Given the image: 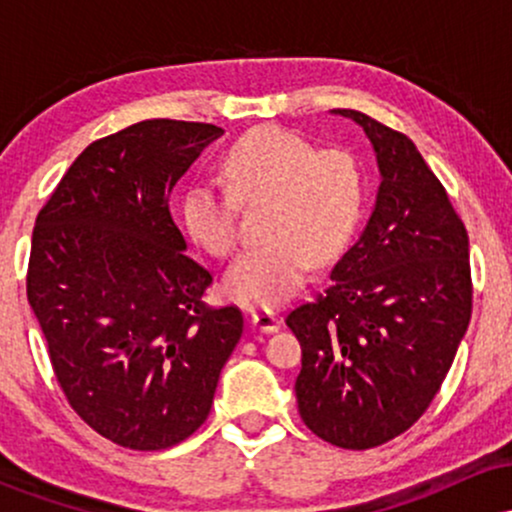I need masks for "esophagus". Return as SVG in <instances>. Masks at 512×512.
I'll return each instance as SVG.
<instances>
[{
    "label": "esophagus",
    "mask_w": 512,
    "mask_h": 512,
    "mask_svg": "<svg viewBox=\"0 0 512 512\" xmlns=\"http://www.w3.org/2000/svg\"><path fill=\"white\" fill-rule=\"evenodd\" d=\"M250 317H252V325H255L257 330H262V332H276V330H279V325H281L279 315H276L274 310H269V308L250 310Z\"/></svg>",
    "instance_id": "obj_1"
}]
</instances>
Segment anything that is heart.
<instances>
[{
  "mask_svg": "<svg viewBox=\"0 0 512 512\" xmlns=\"http://www.w3.org/2000/svg\"><path fill=\"white\" fill-rule=\"evenodd\" d=\"M221 187L192 182L180 202L182 223L202 250L228 257L236 250V204L257 207L260 236L226 274V291L240 303L272 308L291 298L310 267L342 255L366 209V173L346 149H317L281 127L243 134L221 156Z\"/></svg>",
  "mask_w": 512,
  "mask_h": 512,
  "instance_id": "b5f03b06",
  "label": "heart"
}]
</instances>
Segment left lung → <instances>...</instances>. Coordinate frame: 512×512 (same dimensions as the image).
Here are the masks:
<instances>
[{
  "mask_svg": "<svg viewBox=\"0 0 512 512\" xmlns=\"http://www.w3.org/2000/svg\"><path fill=\"white\" fill-rule=\"evenodd\" d=\"M380 190L325 293L286 315L301 342L303 424L346 450L378 448L428 409L472 317L467 228L407 134L358 113Z\"/></svg>",
  "mask_w": 512,
  "mask_h": 512,
  "instance_id": "left-lung-1",
  "label": "left lung"
}]
</instances>
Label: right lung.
<instances>
[{"label":"right lung","mask_w":512,"mask_h":512,"mask_svg":"<svg viewBox=\"0 0 512 512\" xmlns=\"http://www.w3.org/2000/svg\"><path fill=\"white\" fill-rule=\"evenodd\" d=\"M223 129L144 120L81 151L38 211L26 293L69 407L129 450H166L207 421L243 334L236 305L185 255L168 197Z\"/></svg>","instance_id":"obj_1"}]
</instances>
